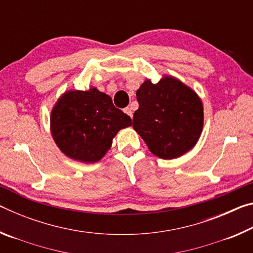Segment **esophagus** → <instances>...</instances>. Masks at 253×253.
Returning a JSON list of instances; mask_svg holds the SVG:
<instances>
[{
    "label": "esophagus",
    "instance_id": "obj_1",
    "mask_svg": "<svg viewBox=\"0 0 253 253\" xmlns=\"http://www.w3.org/2000/svg\"><path fill=\"white\" fill-rule=\"evenodd\" d=\"M124 111H125V113H126L130 118L132 117V111H131V109L129 108V107H126V108L124 109Z\"/></svg>",
    "mask_w": 253,
    "mask_h": 253
}]
</instances>
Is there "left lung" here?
Returning <instances> with one entry per match:
<instances>
[{
	"label": "left lung",
	"mask_w": 253,
	"mask_h": 253,
	"mask_svg": "<svg viewBox=\"0 0 253 253\" xmlns=\"http://www.w3.org/2000/svg\"><path fill=\"white\" fill-rule=\"evenodd\" d=\"M136 97L139 107L132 127L154 155L172 160L194 146L203 127V106L192 89L164 77L155 84L145 81Z\"/></svg>",
	"instance_id": "1"
}]
</instances>
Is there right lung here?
Here are the masks:
<instances>
[{
  "instance_id": "right-lung-1",
  "label": "right lung",
  "mask_w": 253,
  "mask_h": 253,
  "mask_svg": "<svg viewBox=\"0 0 253 253\" xmlns=\"http://www.w3.org/2000/svg\"><path fill=\"white\" fill-rule=\"evenodd\" d=\"M51 132L61 152L72 160L95 163L105 155L119 129L130 117L98 89L68 91L51 113Z\"/></svg>"
}]
</instances>
